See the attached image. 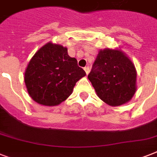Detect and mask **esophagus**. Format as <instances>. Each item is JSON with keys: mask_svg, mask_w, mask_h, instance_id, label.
I'll list each match as a JSON object with an SVG mask.
<instances>
[{"mask_svg": "<svg viewBox=\"0 0 157 157\" xmlns=\"http://www.w3.org/2000/svg\"><path fill=\"white\" fill-rule=\"evenodd\" d=\"M84 70H85V71H86V75H88L89 72H90V67H86L84 68Z\"/></svg>", "mask_w": 157, "mask_h": 157, "instance_id": "34e87169", "label": "esophagus"}]
</instances>
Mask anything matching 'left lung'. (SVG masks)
<instances>
[{"instance_id":"8db88e82","label":"left lung","mask_w":157,"mask_h":157,"mask_svg":"<svg viewBox=\"0 0 157 157\" xmlns=\"http://www.w3.org/2000/svg\"><path fill=\"white\" fill-rule=\"evenodd\" d=\"M136 70L121 51L100 50L88 75L98 98L111 106L129 102L136 91Z\"/></svg>"}]
</instances>
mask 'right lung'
Here are the masks:
<instances>
[{
    "instance_id": "add662e5",
    "label": "right lung",
    "mask_w": 157,
    "mask_h": 157,
    "mask_svg": "<svg viewBox=\"0 0 157 157\" xmlns=\"http://www.w3.org/2000/svg\"><path fill=\"white\" fill-rule=\"evenodd\" d=\"M85 76L86 71L69 56L67 48L47 43L30 60L24 81L35 102L55 106L71 95L76 82Z\"/></svg>"
}]
</instances>
